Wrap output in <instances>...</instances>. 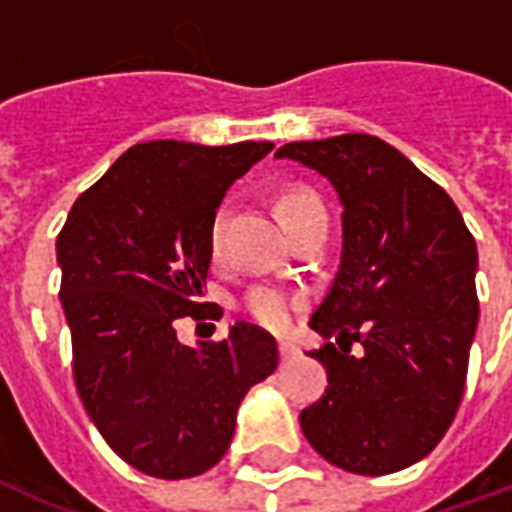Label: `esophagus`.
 <instances>
[{"label":"esophagus","mask_w":512,"mask_h":512,"mask_svg":"<svg viewBox=\"0 0 512 512\" xmlns=\"http://www.w3.org/2000/svg\"><path fill=\"white\" fill-rule=\"evenodd\" d=\"M279 354H282L284 360H292V357L298 354V346L290 341H279Z\"/></svg>","instance_id":"esophagus-1"}]
</instances>
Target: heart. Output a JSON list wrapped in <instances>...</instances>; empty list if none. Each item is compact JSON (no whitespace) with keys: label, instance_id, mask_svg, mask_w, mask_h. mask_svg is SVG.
Segmentation results:
<instances>
[{"label":"heart","instance_id":"obj_1","mask_svg":"<svg viewBox=\"0 0 512 512\" xmlns=\"http://www.w3.org/2000/svg\"><path fill=\"white\" fill-rule=\"evenodd\" d=\"M279 217L287 225V230L298 228L300 222L311 220L314 214H322V204L317 201V195H311L308 190H287L279 195ZM222 236H225V209L214 214L209 233H206V244H209V255L217 260L222 255ZM300 300L292 292L282 290V287H255L247 292L244 298V311L255 319L257 325L268 327V330H287L292 325V319L298 314Z\"/></svg>","mask_w":512,"mask_h":512}]
</instances>
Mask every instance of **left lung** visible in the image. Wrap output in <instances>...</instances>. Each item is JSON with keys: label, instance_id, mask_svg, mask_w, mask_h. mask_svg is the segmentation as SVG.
<instances>
[{"label": "left lung", "instance_id": "obj_1", "mask_svg": "<svg viewBox=\"0 0 512 512\" xmlns=\"http://www.w3.org/2000/svg\"><path fill=\"white\" fill-rule=\"evenodd\" d=\"M276 158L319 171L343 206L341 263L308 322L335 335L308 354L327 389L300 411L303 435L346 473L405 470L462 403L478 327L473 233L446 190L378 136L290 142Z\"/></svg>", "mask_w": 512, "mask_h": 512}]
</instances>
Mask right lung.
Listing matches in <instances>:
<instances>
[{"instance_id":"right-lung-1","label":"right lung","mask_w":512,"mask_h":512,"mask_svg":"<svg viewBox=\"0 0 512 512\" xmlns=\"http://www.w3.org/2000/svg\"><path fill=\"white\" fill-rule=\"evenodd\" d=\"M271 150L134 144L58 233L77 395L109 448L144 475L179 481L214 467L244 395L279 365L273 335L249 322L198 349L177 341L179 319L222 317L198 303L212 263L206 233L225 190Z\"/></svg>"}]
</instances>
